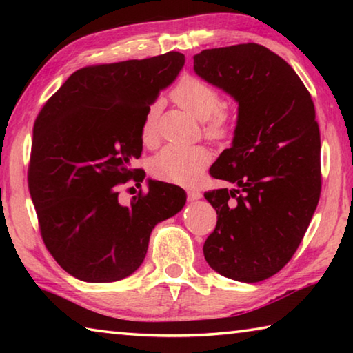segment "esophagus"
Here are the masks:
<instances>
[{
  "label": "esophagus",
  "mask_w": 353,
  "mask_h": 353,
  "mask_svg": "<svg viewBox=\"0 0 353 353\" xmlns=\"http://www.w3.org/2000/svg\"><path fill=\"white\" fill-rule=\"evenodd\" d=\"M201 198H202L201 191H198V190H191V191H188V199H190V201H198V199H201Z\"/></svg>",
  "instance_id": "1"
}]
</instances>
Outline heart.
Returning <instances> with one entry per match:
<instances>
[{
	"mask_svg": "<svg viewBox=\"0 0 353 353\" xmlns=\"http://www.w3.org/2000/svg\"><path fill=\"white\" fill-rule=\"evenodd\" d=\"M171 98L199 121H204V134L212 140H223L230 134L232 119L223 107V99L216 88L199 77L185 76L177 82ZM159 105L149 107L141 126V140L145 145H152L157 139ZM210 163V152L202 146H176L163 148L151 162V172L162 181L194 185L201 172Z\"/></svg>",
	"mask_w": 353,
	"mask_h": 353,
	"instance_id": "heart-1",
	"label": "heart"
}]
</instances>
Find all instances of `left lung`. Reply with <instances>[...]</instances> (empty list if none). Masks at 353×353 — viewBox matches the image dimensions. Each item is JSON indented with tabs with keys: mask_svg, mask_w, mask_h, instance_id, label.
<instances>
[{
	"mask_svg": "<svg viewBox=\"0 0 353 353\" xmlns=\"http://www.w3.org/2000/svg\"><path fill=\"white\" fill-rule=\"evenodd\" d=\"M194 73L238 103L234 140L210 174L234 188L204 194L216 227L204 243L212 270L255 283L291 260L318 207L321 135L301 77L256 43L204 50Z\"/></svg>",
	"mask_w": 353,
	"mask_h": 353,
	"instance_id": "8db88e82",
	"label": "left lung"
}]
</instances>
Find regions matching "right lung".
<instances>
[{"label": "right lung", "mask_w": 353, "mask_h": 353, "mask_svg": "<svg viewBox=\"0 0 353 353\" xmlns=\"http://www.w3.org/2000/svg\"><path fill=\"white\" fill-rule=\"evenodd\" d=\"M183 63L185 56L171 51L81 68L35 119L28 182L41 238L62 270L82 282L135 272L154 227L185 205L181 187L151 179L148 193L130 204L118 198V185L145 179L132 168L145 115Z\"/></svg>", "instance_id": "1"}]
</instances>
